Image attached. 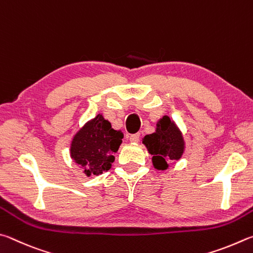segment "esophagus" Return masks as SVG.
Returning a JSON list of instances; mask_svg holds the SVG:
<instances>
[{"instance_id": "esophagus-1", "label": "esophagus", "mask_w": 253, "mask_h": 253, "mask_svg": "<svg viewBox=\"0 0 253 253\" xmlns=\"http://www.w3.org/2000/svg\"><path fill=\"white\" fill-rule=\"evenodd\" d=\"M130 141L132 143H138L140 141V133H135L130 136Z\"/></svg>"}]
</instances>
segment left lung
<instances>
[{
    "label": "left lung",
    "mask_w": 253,
    "mask_h": 253,
    "mask_svg": "<svg viewBox=\"0 0 253 253\" xmlns=\"http://www.w3.org/2000/svg\"><path fill=\"white\" fill-rule=\"evenodd\" d=\"M148 152L152 156V165L157 170H167L170 161H179L185 150L182 132L168 115L158 120L156 131L142 139Z\"/></svg>",
    "instance_id": "8db88e82"
}]
</instances>
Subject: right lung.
<instances>
[{"mask_svg": "<svg viewBox=\"0 0 253 253\" xmlns=\"http://www.w3.org/2000/svg\"><path fill=\"white\" fill-rule=\"evenodd\" d=\"M121 130H114L111 122L99 113L75 132L70 143V157L81 167L86 176L109 171L122 143Z\"/></svg>", "mask_w": 253, "mask_h": 253, "instance_id": "1", "label": "right lung"}]
</instances>
